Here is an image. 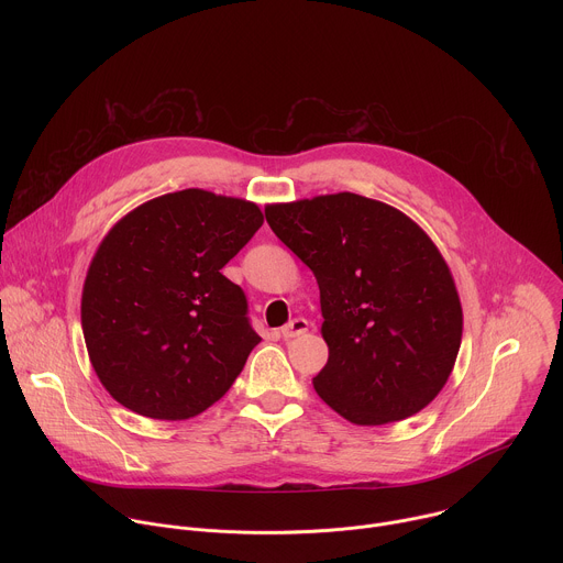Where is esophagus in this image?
<instances>
[{"label": "esophagus", "mask_w": 563, "mask_h": 563, "mask_svg": "<svg viewBox=\"0 0 563 563\" xmlns=\"http://www.w3.org/2000/svg\"><path fill=\"white\" fill-rule=\"evenodd\" d=\"M309 330V323L305 318H294V320H289V323L280 330V334H283V339H296V336H302L305 332Z\"/></svg>", "instance_id": "esophagus-1"}]
</instances>
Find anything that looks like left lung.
I'll list each match as a JSON object with an SVG mask.
<instances>
[{"label":"left lung","mask_w":563,"mask_h":563,"mask_svg":"<svg viewBox=\"0 0 563 563\" xmlns=\"http://www.w3.org/2000/svg\"><path fill=\"white\" fill-rule=\"evenodd\" d=\"M272 231L313 272L328 365L325 404L356 426L421 412L443 389L463 332L441 252L406 213L350 191L267 205Z\"/></svg>","instance_id":"left-lung-1"}]
</instances>
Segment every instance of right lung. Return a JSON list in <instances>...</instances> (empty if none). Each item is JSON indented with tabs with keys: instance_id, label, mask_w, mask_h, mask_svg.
I'll return each instance as SVG.
<instances>
[{
	"instance_id": "right-lung-1",
	"label": "right lung",
	"mask_w": 563,
	"mask_h": 563,
	"mask_svg": "<svg viewBox=\"0 0 563 563\" xmlns=\"http://www.w3.org/2000/svg\"><path fill=\"white\" fill-rule=\"evenodd\" d=\"M263 224L258 205L185 189L126 213L82 289L91 365L120 406L183 421L205 412L261 343L222 267Z\"/></svg>"
}]
</instances>
